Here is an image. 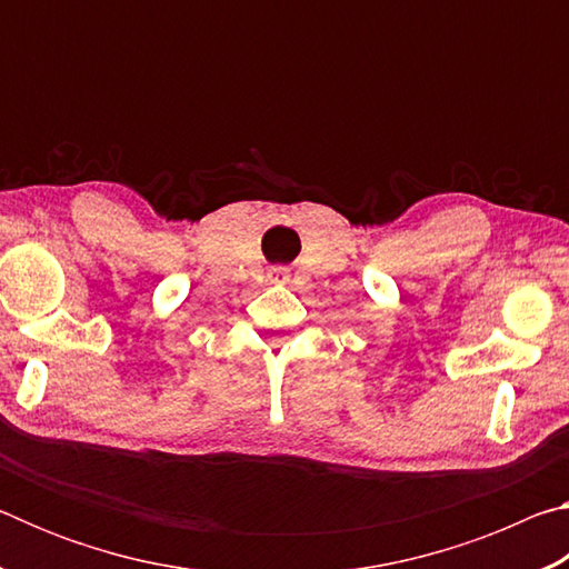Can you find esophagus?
<instances>
[{
    "label": "esophagus",
    "instance_id": "1",
    "mask_svg": "<svg viewBox=\"0 0 569 569\" xmlns=\"http://www.w3.org/2000/svg\"><path fill=\"white\" fill-rule=\"evenodd\" d=\"M288 276H291V271H288L286 266H278V268H273V271H271V278H273L276 283H286Z\"/></svg>",
    "mask_w": 569,
    "mask_h": 569
}]
</instances>
